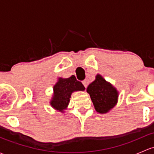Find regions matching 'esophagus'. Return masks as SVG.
I'll list each match as a JSON object with an SVG mask.
<instances>
[{
	"label": "esophagus",
	"instance_id": "esophagus-1",
	"mask_svg": "<svg viewBox=\"0 0 154 154\" xmlns=\"http://www.w3.org/2000/svg\"><path fill=\"white\" fill-rule=\"evenodd\" d=\"M82 82V84H83L84 86H85V88H87V86H88V82H87V80H83Z\"/></svg>",
	"mask_w": 154,
	"mask_h": 154
}]
</instances>
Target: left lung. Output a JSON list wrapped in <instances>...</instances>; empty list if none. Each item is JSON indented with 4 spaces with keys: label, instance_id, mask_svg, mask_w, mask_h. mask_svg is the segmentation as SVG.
I'll list each match as a JSON object with an SVG mask.
<instances>
[{
    "label": "left lung",
    "instance_id": "1",
    "mask_svg": "<svg viewBox=\"0 0 154 154\" xmlns=\"http://www.w3.org/2000/svg\"><path fill=\"white\" fill-rule=\"evenodd\" d=\"M86 91L89 94L95 110L100 114L109 112L118 102L119 91L99 74L88 85Z\"/></svg>",
    "mask_w": 154,
    "mask_h": 154
}]
</instances>
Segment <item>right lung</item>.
<instances>
[{
    "label": "right lung",
    "instance_id": "add662e5",
    "mask_svg": "<svg viewBox=\"0 0 154 154\" xmlns=\"http://www.w3.org/2000/svg\"><path fill=\"white\" fill-rule=\"evenodd\" d=\"M85 89L82 82L77 80L75 76L72 75L69 78L59 77L53 87V94L50 100V105L54 109L64 113L65 110L67 109L73 92L82 91Z\"/></svg>",
    "mask_w": 154,
    "mask_h": 154
}]
</instances>
